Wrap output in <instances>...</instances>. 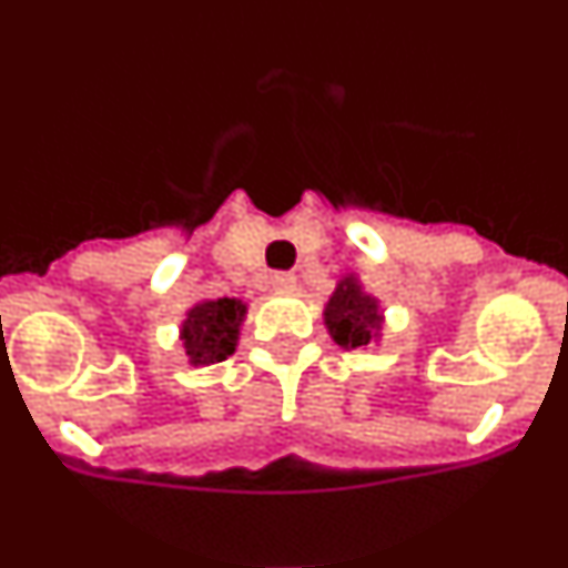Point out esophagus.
<instances>
[{
    "label": "esophagus",
    "instance_id": "34e87169",
    "mask_svg": "<svg viewBox=\"0 0 568 568\" xmlns=\"http://www.w3.org/2000/svg\"><path fill=\"white\" fill-rule=\"evenodd\" d=\"M273 287L278 290V293H293V290L298 287V278H295L293 273H275L273 275Z\"/></svg>",
    "mask_w": 568,
    "mask_h": 568
}]
</instances>
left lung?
Listing matches in <instances>:
<instances>
[{"label":"left lung","mask_w":568,"mask_h":568,"mask_svg":"<svg viewBox=\"0 0 568 568\" xmlns=\"http://www.w3.org/2000/svg\"><path fill=\"white\" fill-rule=\"evenodd\" d=\"M324 324L335 344L344 349H358L381 338L384 310L375 295L366 293L358 275L349 273L335 284V293L324 307Z\"/></svg>","instance_id":"1"}]
</instances>
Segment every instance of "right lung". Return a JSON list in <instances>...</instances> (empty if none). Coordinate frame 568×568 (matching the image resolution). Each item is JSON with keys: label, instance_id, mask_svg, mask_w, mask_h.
I'll return each mask as SVG.
<instances>
[{"label": "right lung", "instance_id": "obj_1", "mask_svg": "<svg viewBox=\"0 0 568 568\" xmlns=\"http://www.w3.org/2000/svg\"><path fill=\"white\" fill-rule=\"evenodd\" d=\"M247 304L239 298L199 301L184 315L179 341L193 366H210L235 353Z\"/></svg>", "mask_w": 568, "mask_h": 568}]
</instances>
